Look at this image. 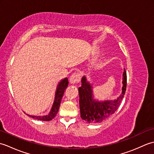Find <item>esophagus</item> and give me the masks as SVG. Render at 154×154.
Instances as JSON below:
<instances>
[{"label":"esophagus","mask_w":154,"mask_h":154,"mask_svg":"<svg viewBox=\"0 0 154 154\" xmlns=\"http://www.w3.org/2000/svg\"><path fill=\"white\" fill-rule=\"evenodd\" d=\"M80 79H81L80 75L78 73H74L70 77L69 82L71 84H75L77 83H79L80 81Z\"/></svg>","instance_id":"obj_1"}]
</instances>
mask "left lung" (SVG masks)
<instances>
[{
    "mask_svg": "<svg viewBox=\"0 0 154 154\" xmlns=\"http://www.w3.org/2000/svg\"><path fill=\"white\" fill-rule=\"evenodd\" d=\"M126 72L122 75V93L117 99L111 100L99 101L93 98V86L87 81L86 77L81 79V86L79 87V107L81 117L89 124L103 122L115 112L122 100L126 89Z\"/></svg>",
    "mask_w": 154,
    "mask_h": 154,
    "instance_id": "left-lung-1",
    "label": "left lung"
}]
</instances>
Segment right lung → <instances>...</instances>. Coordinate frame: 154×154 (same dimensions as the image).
Returning <instances> with one entry per match:
<instances>
[{"instance_id": "obj_1", "label": "right lung", "mask_w": 154, "mask_h": 154, "mask_svg": "<svg viewBox=\"0 0 154 154\" xmlns=\"http://www.w3.org/2000/svg\"><path fill=\"white\" fill-rule=\"evenodd\" d=\"M68 84H69V81L67 77L64 78V79L60 81V82H59V83L57 84V86L56 87V91H55V98H54L53 105H52V107L50 111V112H49L48 114L44 116H32V115H28V114H27V115L33 118L34 119H36L38 120L50 121V120H51L52 119H54L58 112L62 97L63 96L65 90L68 86Z\"/></svg>"}]
</instances>
